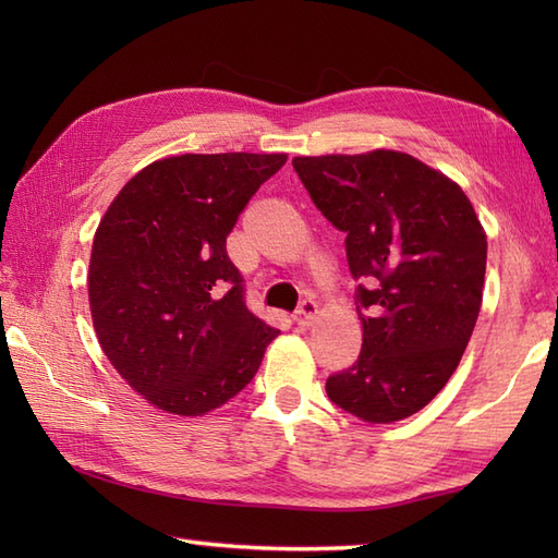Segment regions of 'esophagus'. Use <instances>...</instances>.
<instances>
[{"instance_id":"1","label":"esophagus","mask_w":558,"mask_h":558,"mask_svg":"<svg viewBox=\"0 0 558 558\" xmlns=\"http://www.w3.org/2000/svg\"><path fill=\"white\" fill-rule=\"evenodd\" d=\"M316 316H318L316 302L314 300H304L300 304L298 314H294V324H298V328H310L316 322Z\"/></svg>"}]
</instances>
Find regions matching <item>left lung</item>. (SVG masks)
<instances>
[{"label":"left lung","instance_id":"1","mask_svg":"<svg viewBox=\"0 0 558 558\" xmlns=\"http://www.w3.org/2000/svg\"><path fill=\"white\" fill-rule=\"evenodd\" d=\"M292 165L316 208L348 234L350 270L364 282L362 352L328 376L326 393L362 422L405 420L448 384L475 330L487 232L460 184L408 153Z\"/></svg>","mask_w":558,"mask_h":558}]
</instances>
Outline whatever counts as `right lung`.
I'll use <instances>...</instances> for the list:
<instances>
[{
  "mask_svg": "<svg viewBox=\"0 0 558 558\" xmlns=\"http://www.w3.org/2000/svg\"><path fill=\"white\" fill-rule=\"evenodd\" d=\"M286 153L146 165L93 236L88 304L105 357L148 405L204 417L252 381L280 330L246 310L228 234Z\"/></svg>",
  "mask_w": 558,
  "mask_h": 558,
  "instance_id": "obj_1",
  "label": "right lung"
}]
</instances>
